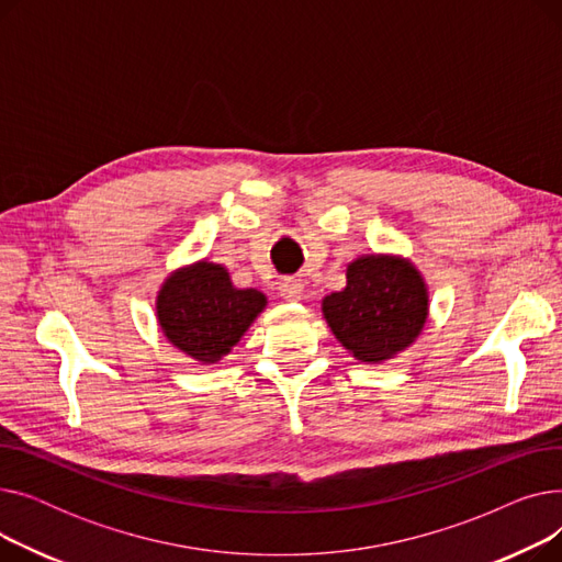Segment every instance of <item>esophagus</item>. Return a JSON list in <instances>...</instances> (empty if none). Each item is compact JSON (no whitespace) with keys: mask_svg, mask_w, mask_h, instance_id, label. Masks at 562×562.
<instances>
[{"mask_svg":"<svg viewBox=\"0 0 562 562\" xmlns=\"http://www.w3.org/2000/svg\"><path fill=\"white\" fill-rule=\"evenodd\" d=\"M303 291H305V286H303V282L296 280V278H284V280L280 282V296H282L284 301H289V303L301 301V299H303Z\"/></svg>","mask_w":562,"mask_h":562,"instance_id":"1","label":"esophagus"}]
</instances>
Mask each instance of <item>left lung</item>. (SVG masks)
<instances>
[{"label":"left lung","mask_w":562,"mask_h":562,"mask_svg":"<svg viewBox=\"0 0 562 562\" xmlns=\"http://www.w3.org/2000/svg\"><path fill=\"white\" fill-rule=\"evenodd\" d=\"M323 316L352 358L378 364L419 337L428 289L407 259L367 255L348 263L346 289L323 299Z\"/></svg>","instance_id":"obj_1"}]
</instances>
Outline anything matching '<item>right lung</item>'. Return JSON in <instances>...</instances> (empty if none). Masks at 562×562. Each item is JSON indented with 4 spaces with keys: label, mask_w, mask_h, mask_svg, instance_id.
Returning <instances> with one entry per match:
<instances>
[{
    "label": "right lung",
    "mask_w": 562,
    "mask_h": 562,
    "mask_svg": "<svg viewBox=\"0 0 562 562\" xmlns=\"http://www.w3.org/2000/svg\"><path fill=\"white\" fill-rule=\"evenodd\" d=\"M263 307L261 291L236 289L223 266L210 261L172 273L157 296L164 335L202 364L227 356Z\"/></svg>",
    "instance_id": "right-lung-1"
}]
</instances>
